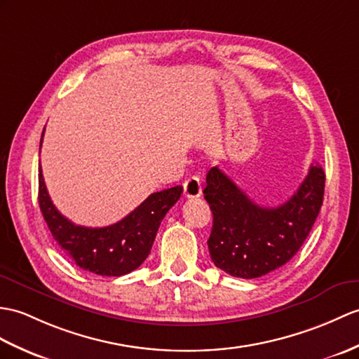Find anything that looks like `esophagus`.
I'll list each match as a JSON object with an SVG mask.
<instances>
[{
	"label": "esophagus",
	"instance_id": "1",
	"mask_svg": "<svg viewBox=\"0 0 359 359\" xmlns=\"http://www.w3.org/2000/svg\"><path fill=\"white\" fill-rule=\"evenodd\" d=\"M202 194V185L197 176H191L185 183H183V196L188 198H196Z\"/></svg>",
	"mask_w": 359,
	"mask_h": 359
}]
</instances>
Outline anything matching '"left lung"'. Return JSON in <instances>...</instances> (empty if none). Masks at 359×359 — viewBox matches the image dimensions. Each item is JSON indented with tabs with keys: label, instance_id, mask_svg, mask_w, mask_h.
<instances>
[{
	"label": "left lung",
	"instance_id": "obj_1",
	"mask_svg": "<svg viewBox=\"0 0 359 359\" xmlns=\"http://www.w3.org/2000/svg\"><path fill=\"white\" fill-rule=\"evenodd\" d=\"M326 174L312 163L297 193L277 208L254 203L217 166L203 194L212 211L208 249L214 264L232 277L258 278L281 268L303 246L318 217Z\"/></svg>",
	"mask_w": 359,
	"mask_h": 359
}]
</instances>
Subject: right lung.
<instances>
[{"mask_svg": "<svg viewBox=\"0 0 359 359\" xmlns=\"http://www.w3.org/2000/svg\"><path fill=\"white\" fill-rule=\"evenodd\" d=\"M38 182L41 212L56 243L81 269L102 277H121L145 262L161 222L183 191L182 187H172L153 193L121 222L104 228H87L74 224L56 210L41 168Z\"/></svg>", "mask_w": 359, "mask_h": 359, "instance_id": "right-lung-1", "label": "right lung"}]
</instances>
